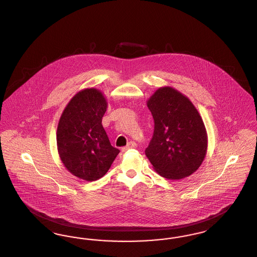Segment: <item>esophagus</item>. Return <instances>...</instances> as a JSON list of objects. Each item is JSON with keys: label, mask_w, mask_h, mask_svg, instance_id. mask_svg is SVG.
<instances>
[{"label": "esophagus", "mask_w": 257, "mask_h": 257, "mask_svg": "<svg viewBox=\"0 0 257 257\" xmlns=\"http://www.w3.org/2000/svg\"><path fill=\"white\" fill-rule=\"evenodd\" d=\"M136 143L135 142H130V143H128V145L126 146V147H122L121 148V150H122L123 152H125V151H127L128 149H130V148H133V147H136Z\"/></svg>", "instance_id": "esophagus-1"}]
</instances>
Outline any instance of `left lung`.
I'll return each instance as SVG.
<instances>
[{"mask_svg": "<svg viewBox=\"0 0 257 257\" xmlns=\"http://www.w3.org/2000/svg\"><path fill=\"white\" fill-rule=\"evenodd\" d=\"M147 107L154 133L146 155L161 176L179 180L200 167L207 151V133L196 107L171 86L157 89Z\"/></svg>", "mask_w": 257, "mask_h": 257, "instance_id": "left-lung-1", "label": "left lung"}]
</instances>
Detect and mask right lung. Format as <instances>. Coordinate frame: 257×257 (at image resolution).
I'll return each instance as SVG.
<instances>
[{
  "instance_id": "add662e5",
  "label": "right lung",
  "mask_w": 257,
  "mask_h": 257,
  "mask_svg": "<svg viewBox=\"0 0 257 257\" xmlns=\"http://www.w3.org/2000/svg\"><path fill=\"white\" fill-rule=\"evenodd\" d=\"M107 101L96 88L74 96L61 114L57 146L64 167L78 178L95 181L106 174L119 150L111 147L102 126Z\"/></svg>"
}]
</instances>
